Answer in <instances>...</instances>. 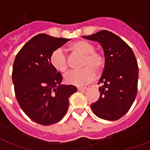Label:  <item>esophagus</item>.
<instances>
[{"mask_svg":"<svg viewBox=\"0 0 150 150\" xmlns=\"http://www.w3.org/2000/svg\"><path fill=\"white\" fill-rule=\"evenodd\" d=\"M88 89L87 87H83V88H78V91H86Z\"/></svg>","mask_w":150,"mask_h":150,"instance_id":"34e87169","label":"esophagus"}]
</instances>
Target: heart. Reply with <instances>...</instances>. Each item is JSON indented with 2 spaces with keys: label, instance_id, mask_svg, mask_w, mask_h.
Wrapping results in <instances>:
<instances>
[{
  "label": "heart",
  "instance_id": "heart-1",
  "mask_svg": "<svg viewBox=\"0 0 150 150\" xmlns=\"http://www.w3.org/2000/svg\"><path fill=\"white\" fill-rule=\"evenodd\" d=\"M69 50L73 53L83 55L80 71H70L65 75V81L69 85L83 86L93 81L96 78V73L100 72L104 65V57L99 52L94 50V46L85 40H78L69 46ZM50 64L56 71L65 73L69 69V61L63 50L59 48L52 52L50 56Z\"/></svg>",
  "mask_w": 150,
  "mask_h": 150
}]
</instances>
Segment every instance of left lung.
I'll list each match as a JSON object with an SVG mask.
<instances>
[{"mask_svg": "<svg viewBox=\"0 0 150 150\" xmlns=\"http://www.w3.org/2000/svg\"><path fill=\"white\" fill-rule=\"evenodd\" d=\"M82 37L98 42L105 57L98 82L102 84L100 98L91 108L101 119L118 120L129 110L137 96L139 71L135 55L124 40L108 30Z\"/></svg>", "mask_w": 150, "mask_h": 150, "instance_id": "left-lung-1", "label": "left lung"}]
</instances>
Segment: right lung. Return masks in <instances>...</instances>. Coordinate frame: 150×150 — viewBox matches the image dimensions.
Instances as JSON below:
<instances>
[{
    "label": "right lung",
    "mask_w": 150,
    "mask_h": 150,
    "mask_svg": "<svg viewBox=\"0 0 150 150\" xmlns=\"http://www.w3.org/2000/svg\"><path fill=\"white\" fill-rule=\"evenodd\" d=\"M69 40L38 34L15 58L12 80L17 100L25 114L41 125L61 120L69 108V98L77 91L73 85H61V73L50 64L52 52Z\"/></svg>",
    "instance_id": "obj_1"
}]
</instances>
